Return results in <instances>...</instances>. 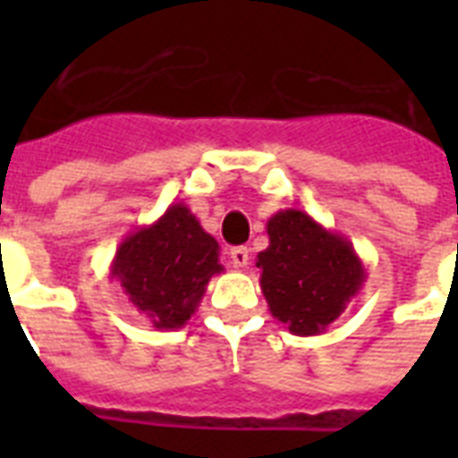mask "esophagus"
Masks as SVG:
<instances>
[{
  "label": "esophagus",
  "mask_w": 458,
  "mask_h": 458,
  "mask_svg": "<svg viewBox=\"0 0 458 458\" xmlns=\"http://www.w3.org/2000/svg\"><path fill=\"white\" fill-rule=\"evenodd\" d=\"M230 261H233L235 268H247V264H250V250L247 247H233L230 250Z\"/></svg>",
  "instance_id": "34e87169"
}]
</instances>
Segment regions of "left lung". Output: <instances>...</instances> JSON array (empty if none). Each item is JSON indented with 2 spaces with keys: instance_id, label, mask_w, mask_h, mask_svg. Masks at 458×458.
<instances>
[{
  "instance_id": "1",
  "label": "left lung",
  "mask_w": 458,
  "mask_h": 458,
  "mask_svg": "<svg viewBox=\"0 0 458 458\" xmlns=\"http://www.w3.org/2000/svg\"><path fill=\"white\" fill-rule=\"evenodd\" d=\"M268 247L259 251L273 318L293 335H320L342 316L366 283V268L347 237L323 228L300 208L268 218Z\"/></svg>"
}]
</instances>
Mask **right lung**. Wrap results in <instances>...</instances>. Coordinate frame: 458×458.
I'll use <instances>...</instances> for the list:
<instances>
[{
	"label": "right lung",
	"mask_w": 458,
	"mask_h": 458,
	"mask_svg": "<svg viewBox=\"0 0 458 458\" xmlns=\"http://www.w3.org/2000/svg\"><path fill=\"white\" fill-rule=\"evenodd\" d=\"M216 273L218 242L182 201L125 237L111 261V278L157 330L185 326Z\"/></svg>",
	"instance_id": "add662e5"
}]
</instances>
